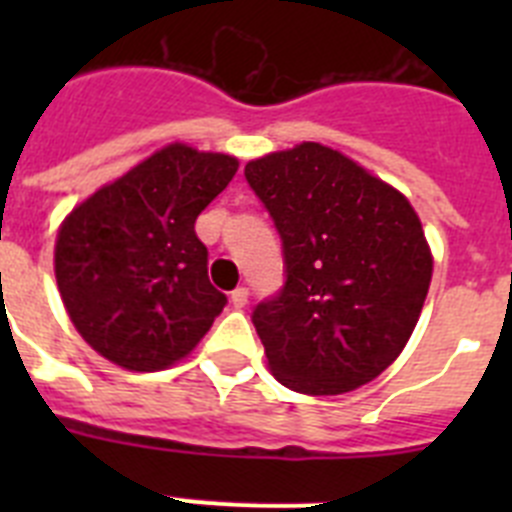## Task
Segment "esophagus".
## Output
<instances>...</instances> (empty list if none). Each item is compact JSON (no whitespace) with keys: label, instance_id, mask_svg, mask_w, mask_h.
<instances>
[{"label":"esophagus","instance_id":"1","mask_svg":"<svg viewBox=\"0 0 512 512\" xmlns=\"http://www.w3.org/2000/svg\"><path fill=\"white\" fill-rule=\"evenodd\" d=\"M230 302H233V307H246L248 305V289L235 287L233 292H230Z\"/></svg>","mask_w":512,"mask_h":512}]
</instances>
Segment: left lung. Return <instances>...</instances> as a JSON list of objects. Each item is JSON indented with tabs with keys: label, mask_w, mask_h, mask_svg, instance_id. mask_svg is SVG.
Returning a JSON list of instances; mask_svg holds the SVG:
<instances>
[{
	"label": "left lung",
	"mask_w": 512,
	"mask_h": 512,
	"mask_svg": "<svg viewBox=\"0 0 512 512\" xmlns=\"http://www.w3.org/2000/svg\"><path fill=\"white\" fill-rule=\"evenodd\" d=\"M246 182L284 253V287L251 315L271 374L302 395L372 382L405 348L431 284L413 205L320 143L248 161Z\"/></svg>",
	"instance_id": "left-lung-1"
}]
</instances>
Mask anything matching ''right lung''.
<instances>
[{
    "mask_svg": "<svg viewBox=\"0 0 512 512\" xmlns=\"http://www.w3.org/2000/svg\"><path fill=\"white\" fill-rule=\"evenodd\" d=\"M238 161L171 143L74 207L56 238V282L89 346L130 372L176 364L228 305L207 277L200 212Z\"/></svg>",
    "mask_w": 512,
    "mask_h": 512,
    "instance_id": "right-lung-1",
    "label": "right lung"
}]
</instances>
